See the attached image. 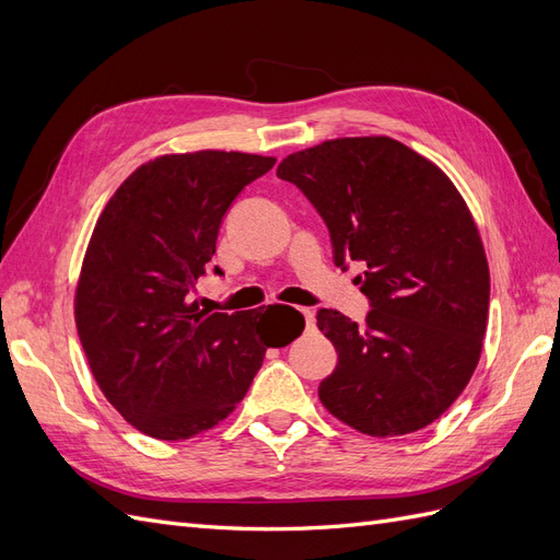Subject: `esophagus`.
Returning a JSON list of instances; mask_svg holds the SVG:
<instances>
[{
    "label": "esophagus",
    "mask_w": 560,
    "mask_h": 560,
    "mask_svg": "<svg viewBox=\"0 0 560 560\" xmlns=\"http://www.w3.org/2000/svg\"><path fill=\"white\" fill-rule=\"evenodd\" d=\"M301 315L306 317V327L311 329V327L315 325V315H313V311H308V308H301Z\"/></svg>",
    "instance_id": "esophagus-1"
}]
</instances>
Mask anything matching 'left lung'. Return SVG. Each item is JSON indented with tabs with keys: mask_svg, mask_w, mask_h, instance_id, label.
<instances>
[{
	"mask_svg": "<svg viewBox=\"0 0 560 560\" xmlns=\"http://www.w3.org/2000/svg\"><path fill=\"white\" fill-rule=\"evenodd\" d=\"M278 177L325 219L334 264H364L362 325L317 311L338 352L319 401L369 436L428 428L469 383L488 325V261L467 202L432 161L383 135L296 151Z\"/></svg>",
	"mask_w": 560,
	"mask_h": 560,
	"instance_id": "left-lung-1",
	"label": "left lung"
}]
</instances>
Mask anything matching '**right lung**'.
Returning <instances> with one entry per match:
<instances>
[{
	"label": "right lung",
	"mask_w": 560,
	"mask_h": 560,
	"mask_svg": "<svg viewBox=\"0 0 560 560\" xmlns=\"http://www.w3.org/2000/svg\"><path fill=\"white\" fill-rule=\"evenodd\" d=\"M273 165L241 151L165 154L140 165L100 214L74 319L100 389L135 430L163 442L212 430L245 397L266 350L306 327L278 303L229 315L191 301L231 202ZM280 312L295 315L287 342Z\"/></svg>",
	"instance_id": "obj_1"
}]
</instances>
